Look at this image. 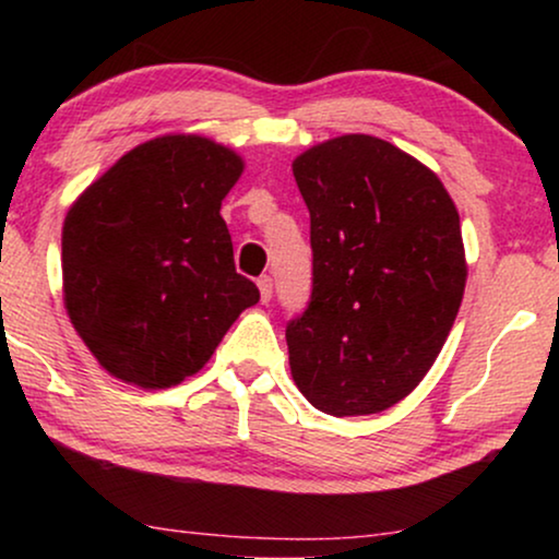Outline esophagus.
<instances>
[{
    "instance_id": "obj_1",
    "label": "esophagus",
    "mask_w": 559,
    "mask_h": 559,
    "mask_svg": "<svg viewBox=\"0 0 559 559\" xmlns=\"http://www.w3.org/2000/svg\"><path fill=\"white\" fill-rule=\"evenodd\" d=\"M257 285H259V295H262V302H270V300H272V289H274L270 274H264V277H259Z\"/></svg>"
}]
</instances>
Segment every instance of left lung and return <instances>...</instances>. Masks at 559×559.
I'll return each instance as SVG.
<instances>
[{"mask_svg":"<svg viewBox=\"0 0 559 559\" xmlns=\"http://www.w3.org/2000/svg\"><path fill=\"white\" fill-rule=\"evenodd\" d=\"M310 211L312 295L287 323L289 371L333 417L404 400L461 308V216L438 175L392 142L343 134L295 157Z\"/></svg>","mask_w":559,"mask_h":559,"instance_id":"8db88e82","label":"left lung"}]
</instances>
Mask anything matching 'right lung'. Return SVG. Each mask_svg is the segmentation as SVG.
Returning a JSON list of instances; mask_svg holds the SVG:
<instances>
[{
	"instance_id": "right-lung-1",
	"label": "right lung",
	"mask_w": 559,
	"mask_h": 559,
	"mask_svg": "<svg viewBox=\"0 0 559 559\" xmlns=\"http://www.w3.org/2000/svg\"><path fill=\"white\" fill-rule=\"evenodd\" d=\"M243 159L198 134H165L117 159L63 224L68 318L111 377L167 389L201 371L259 302L236 272L221 201Z\"/></svg>"
}]
</instances>
